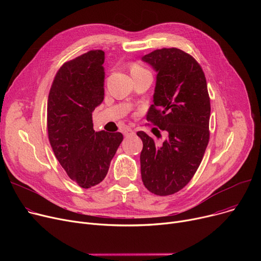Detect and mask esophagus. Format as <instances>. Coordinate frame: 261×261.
Wrapping results in <instances>:
<instances>
[{"label": "esophagus", "instance_id": "34e87169", "mask_svg": "<svg viewBox=\"0 0 261 261\" xmlns=\"http://www.w3.org/2000/svg\"><path fill=\"white\" fill-rule=\"evenodd\" d=\"M123 134H125V136H132L134 135V131L131 128H126L123 130Z\"/></svg>", "mask_w": 261, "mask_h": 261}]
</instances>
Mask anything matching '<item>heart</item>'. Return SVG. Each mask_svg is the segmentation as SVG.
<instances>
[{
    "label": "heart",
    "mask_w": 261,
    "mask_h": 261,
    "mask_svg": "<svg viewBox=\"0 0 261 261\" xmlns=\"http://www.w3.org/2000/svg\"><path fill=\"white\" fill-rule=\"evenodd\" d=\"M141 72H148V71L140 63H134L131 67V73H141Z\"/></svg>",
    "instance_id": "1"
}]
</instances>
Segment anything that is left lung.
<instances>
[{
  "instance_id": "obj_1",
  "label": "left lung",
  "mask_w": 261,
  "mask_h": 261,
  "mask_svg": "<svg viewBox=\"0 0 261 261\" xmlns=\"http://www.w3.org/2000/svg\"><path fill=\"white\" fill-rule=\"evenodd\" d=\"M142 59L158 73L147 120L167 135L156 143L143 131L136 133L143 141L142 180L150 193L169 196L193 179L210 141L206 78L197 60L179 48L155 49Z\"/></svg>"
}]
</instances>
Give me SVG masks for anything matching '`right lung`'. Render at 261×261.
<instances>
[{
  "instance_id": "right-lung-1",
  "label": "right lung",
  "mask_w": 261,
  "mask_h": 261,
  "mask_svg": "<svg viewBox=\"0 0 261 261\" xmlns=\"http://www.w3.org/2000/svg\"><path fill=\"white\" fill-rule=\"evenodd\" d=\"M105 53L90 50L62 64L47 100V133L55 156L81 188L99 184L122 142L120 132H95L92 113L103 100Z\"/></svg>"
}]
</instances>
